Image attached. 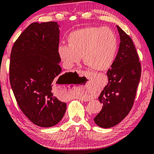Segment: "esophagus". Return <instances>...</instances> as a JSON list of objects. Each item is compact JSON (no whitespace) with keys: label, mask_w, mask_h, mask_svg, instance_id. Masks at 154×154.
Segmentation results:
<instances>
[{"label":"esophagus","mask_w":154,"mask_h":154,"mask_svg":"<svg viewBox=\"0 0 154 154\" xmlns=\"http://www.w3.org/2000/svg\"><path fill=\"white\" fill-rule=\"evenodd\" d=\"M88 88V86H86V87H85V88Z\"/></svg>","instance_id":"esophagus-1"}]
</instances>
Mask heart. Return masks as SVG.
Masks as SVG:
<instances>
[{
  "mask_svg": "<svg viewBox=\"0 0 154 154\" xmlns=\"http://www.w3.org/2000/svg\"><path fill=\"white\" fill-rule=\"evenodd\" d=\"M68 45L58 47V55L67 68H72L83 57L84 63L91 70L104 71L113 63L118 49V41L107 27H86L68 34Z\"/></svg>",
  "mask_w": 154,
  "mask_h": 154,
  "instance_id": "b5f03b06",
  "label": "heart"
}]
</instances>
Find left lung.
<instances>
[{
	"mask_svg": "<svg viewBox=\"0 0 154 154\" xmlns=\"http://www.w3.org/2000/svg\"><path fill=\"white\" fill-rule=\"evenodd\" d=\"M120 43L118 54L107 72L109 82L99 96L102 109L94 121L102 128L120 123L134 105L141 77V64L131 38L117 26Z\"/></svg>",
	"mask_w": 154,
	"mask_h": 154,
	"instance_id": "obj_1",
	"label": "left lung"
}]
</instances>
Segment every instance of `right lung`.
I'll use <instances>...</instances> for the list:
<instances>
[{
  "label": "right lung",
  "instance_id": "right-lung-1",
  "mask_svg": "<svg viewBox=\"0 0 154 154\" xmlns=\"http://www.w3.org/2000/svg\"><path fill=\"white\" fill-rule=\"evenodd\" d=\"M59 27L52 21L30 24L14 42L10 55V82L17 104L41 127L56 125L66 110V103L56 97L57 84L66 75L60 76Z\"/></svg>",
  "mask_w": 154,
  "mask_h": 154
}]
</instances>
